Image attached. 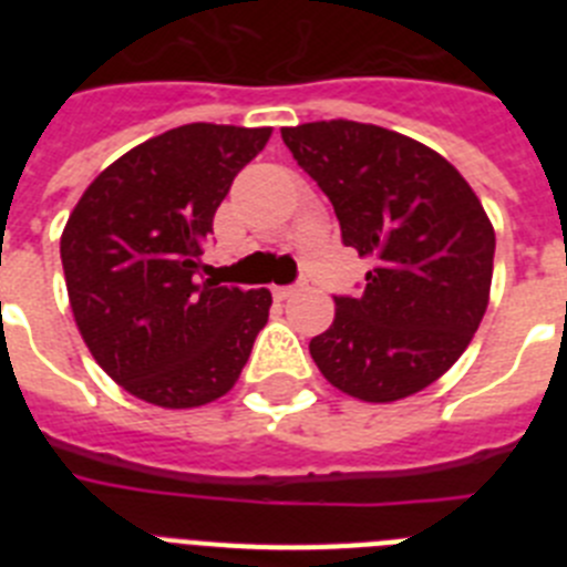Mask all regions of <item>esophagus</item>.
Wrapping results in <instances>:
<instances>
[{
  "instance_id": "esophagus-1",
  "label": "esophagus",
  "mask_w": 567,
  "mask_h": 567,
  "mask_svg": "<svg viewBox=\"0 0 567 567\" xmlns=\"http://www.w3.org/2000/svg\"><path fill=\"white\" fill-rule=\"evenodd\" d=\"M303 289H307V287H303V284H295V287H275L272 295L278 300H289V298H295V295H298V292H303Z\"/></svg>"
}]
</instances>
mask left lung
<instances>
[{"label":"left lung","mask_w":567,"mask_h":567,"mask_svg":"<svg viewBox=\"0 0 567 567\" xmlns=\"http://www.w3.org/2000/svg\"><path fill=\"white\" fill-rule=\"evenodd\" d=\"M295 162L332 202L346 247L372 260L360 298H334L312 338L320 374L349 398L423 392L465 352L491 295L494 227L454 164L378 124L284 127Z\"/></svg>","instance_id":"8db88e82"}]
</instances>
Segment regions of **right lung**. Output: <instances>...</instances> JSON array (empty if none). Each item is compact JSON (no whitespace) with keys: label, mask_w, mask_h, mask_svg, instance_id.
Returning <instances> with one entry per match:
<instances>
[{"label":"right lung","mask_w":567,"mask_h":567,"mask_svg":"<svg viewBox=\"0 0 567 567\" xmlns=\"http://www.w3.org/2000/svg\"><path fill=\"white\" fill-rule=\"evenodd\" d=\"M272 127L184 124L115 158L62 233L68 298L82 340L124 392L162 409L224 398L267 327L269 289L198 278L235 175Z\"/></svg>","instance_id":"add662e5"}]
</instances>
